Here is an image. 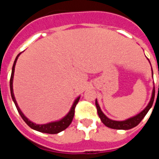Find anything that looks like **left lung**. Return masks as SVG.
<instances>
[{"label":"left lung","mask_w":159,"mask_h":159,"mask_svg":"<svg viewBox=\"0 0 159 159\" xmlns=\"http://www.w3.org/2000/svg\"><path fill=\"white\" fill-rule=\"evenodd\" d=\"M149 62H150V61H149ZM150 64H151V62H150ZM151 71H152L153 76L152 67H151ZM154 94H155V90H154V88H153L152 90V94H151V100L148 102L147 106L141 112L137 114L136 116L129 118V119H125V120L117 121V120H112V119H109V118H108L107 116H105L104 113L102 111V110H101L100 107H99V103H98V101H97L96 99H95V106H96L97 107V112H98V115H99L102 123H103L106 127H109V128L116 129V130H129V129H131L133 128V127H136V126L143 120V118L145 117V116L147 114V112L149 111V110H150L151 108V107H152L154 99Z\"/></svg>","instance_id":"obj_1"}]
</instances>
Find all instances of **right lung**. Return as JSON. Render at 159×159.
<instances>
[{
  "label": "right lung",
  "instance_id": "add662e5",
  "mask_svg": "<svg viewBox=\"0 0 159 159\" xmlns=\"http://www.w3.org/2000/svg\"><path fill=\"white\" fill-rule=\"evenodd\" d=\"M21 54V52L19 53L17 55V57L15 59V61L13 63V66H12V74H11V78H10V92H11V96H12V99L13 100L14 103L16 105V107L17 109L18 112L20 115L21 118L23 119L24 121L27 123V125L29 127H30L31 128L35 130H37V131L42 132V133H47V134H58L60 132H61L62 130H65L70 124H71V121H72L73 117H74V114H75V108L76 104L78 103L79 100H80V96H78L76 99H75V101L73 102L72 106H71V109L68 111V113L64 117H63L62 119L57 120V121L50 122V123H45V124H36V123H33L31 120H29L26 116L24 115L23 112L21 111V110L20 109L19 106H18L17 102H16V99H15V95L13 93V87H12V83H13V77H14V71H15V66H16V63L17 61V59L19 57L20 55Z\"/></svg>",
  "mask_w": 159,
  "mask_h": 159
}]
</instances>
